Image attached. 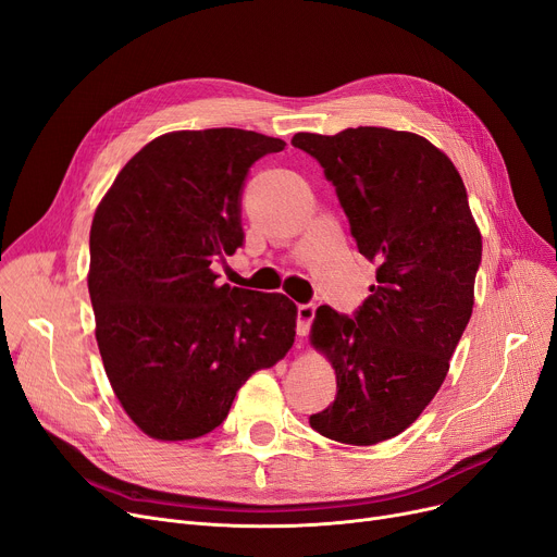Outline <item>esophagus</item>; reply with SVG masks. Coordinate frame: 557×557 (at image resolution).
<instances>
[{"mask_svg": "<svg viewBox=\"0 0 557 557\" xmlns=\"http://www.w3.org/2000/svg\"><path fill=\"white\" fill-rule=\"evenodd\" d=\"M317 313V305H298V334L305 336L309 332V325Z\"/></svg>", "mask_w": 557, "mask_h": 557, "instance_id": "1", "label": "esophagus"}]
</instances>
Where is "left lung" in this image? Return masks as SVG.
<instances>
[{
	"instance_id": "left-lung-1",
	"label": "left lung",
	"mask_w": 557,
	"mask_h": 557,
	"mask_svg": "<svg viewBox=\"0 0 557 557\" xmlns=\"http://www.w3.org/2000/svg\"><path fill=\"white\" fill-rule=\"evenodd\" d=\"M325 168L359 252L377 263L355 319L319 307L309 342L332 364L334 403L309 417L323 437L373 446L412 425L440 392L471 311L482 236L453 161L412 132H300Z\"/></svg>"
}]
</instances>
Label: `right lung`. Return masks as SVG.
<instances>
[{"instance_id": "obj_1", "label": "right lung", "mask_w": 557, "mask_h": 557, "mask_svg": "<svg viewBox=\"0 0 557 557\" xmlns=\"http://www.w3.org/2000/svg\"><path fill=\"white\" fill-rule=\"evenodd\" d=\"M284 140L246 129L171 132L117 173L90 225L88 294L115 398L159 442L219 428L236 392L294 346L298 307L219 284L244 244L248 168Z\"/></svg>"}]
</instances>
